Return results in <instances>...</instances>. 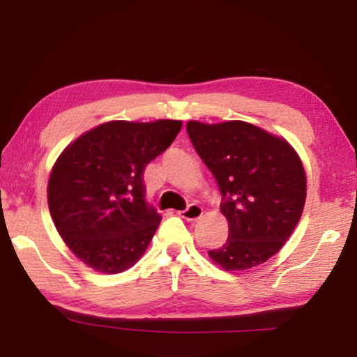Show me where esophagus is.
Here are the masks:
<instances>
[{
  "label": "esophagus",
  "instance_id": "obj_1",
  "mask_svg": "<svg viewBox=\"0 0 357 357\" xmlns=\"http://www.w3.org/2000/svg\"><path fill=\"white\" fill-rule=\"evenodd\" d=\"M179 215L185 220H197L203 215V209L198 204H189L184 211H179Z\"/></svg>",
  "mask_w": 357,
  "mask_h": 357
}]
</instances>
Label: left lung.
Instances as JSON below:
<instances>
[{"label":"left lung","mask_w":357,"mask_h":357,"mask_svg":"<svg viewBox=\"0 0 357 357\" xmlns=\"http://www.w3.org/2000/svg\"><path fill=\"white\" fill-rule=\"evenodd\" d=\"M193 148L214 174L228 239L209 257L227 271L268 261L291 236L305 204V172L296 151L275 135L228 121L185 126Z\"/></svg>","instance_id":"obj_1"}]
</instances>
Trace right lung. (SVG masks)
Wrapping results in <instances>:
<instances>
[{"label":"right lung","mask_w":357,"mask_h":357,"mask_svg":"<svg viewBox=\"0 0 357 357\" xmlns=\"http://www.w3.org/2000/svg\"><path fill=\"white\" fill-rule=\"evenodd\" d=\"M183 123L110 121L70 143L48 181V209L75 255L99 273L118 274L142 258L162 215L146 202L143 174Z\"/></svg>","instance_id":"right-lung-1"}]
</instances>
